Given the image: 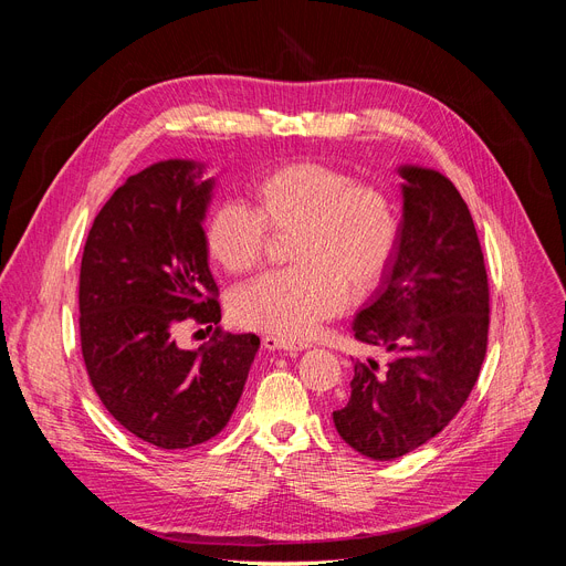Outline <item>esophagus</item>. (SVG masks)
I'll return each mask as SVG.
<instances>
[{"mask_svg":"<svg viewBox=\"0 0 566 566\" xmlns=\"http://www.w3.org/2000/svg\"><path fill=\"white\" fill-rule=\"evenodd\" d=\"M263 346L271 350H305L312 346L310 339H286V337H277V335H265L263 337Z\"/></svg>","mask_w":566,"mask_h":566,"instance_id":"obj_1","label":"esophagus"}]
</instances>
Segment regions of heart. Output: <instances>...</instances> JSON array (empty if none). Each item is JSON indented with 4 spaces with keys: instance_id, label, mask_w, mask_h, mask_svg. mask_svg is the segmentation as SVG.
Here are the masks:
<instances>
[{
    "instance_id": "heart-1",
    "label": "heart",
    "mask_w": 566,
    "mask_h": 566,
    "mask_svg": "<svg viewBox=\"0 0 566 566\" xmlns=\"http://www.w3.org/2000/svg\"><path fill=\"white\" fill-rule=\"evenodd\" d=\"M250 203H216L203 220V245L227 273L245 275L265 256L268 229L293 231L291 261L298 265L245 284L231 301L238 323L268 335L314 333L344 307L346 284L369 289L397 245L390 192L331 165L303 160L265 171L250 186Z\"/></svg>"
}]
</instances>
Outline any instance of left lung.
<instances>
[{
	"instance_id": "1",
	"label": "left lung",
	"mask_w": 566,
	"mask_h": 566,
	"mask_svg": "<svg viewBox=\"0 0 566 566\" xmlns=\"http://www.w3.org/2000/svg\"><path fill=\"white\" fill-rule=\"evenodd\" d=\"M395 252L353 333L390 353L353 363L348 401L333 412L355 452L392 461L448 427L478 382L489 342V280L472 216L436 169L403 165Z\"/></svg>"
}]
</instances>
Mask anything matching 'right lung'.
I'll list each match as a JSON object with an SVG mask.
<instances>
[{
    "label": "right lung",
    "instance_id": "obj_1",
    "mask_svg": "<svg viewBox=\"0 0 566 566\" xmlns=\"http://www.w3.org/2000/svg\"><path fill=\"white\" fill-rule=\"evenodd\" d=\"M160 160L130 176L94 220L80 268V342L88 380L112 418L158 450L218 436L243 395L259 337L216 328L188 350L176 325L220 323L203 218L216 178Z\"/></svg>",
    "mask_w": 566,
    "mask_h": 566
}]
</instances>
